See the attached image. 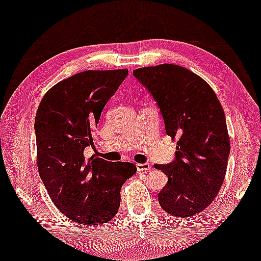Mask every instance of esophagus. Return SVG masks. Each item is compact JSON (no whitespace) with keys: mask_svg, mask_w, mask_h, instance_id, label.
I'll use <instances>...</instances> for the list:
<instances>
[{"mask_svg":"<svg viewBox=\"0 0 261 261\" xmlns=\"http://www.w3.org/2000/svg\"><path fill=\"white\" fill-rule=\"evenodd\" d=\"M136 167H137V171H139V172H143V171H148V170H150V164L149 163H138V164H136Z\"/></svg>","mask_w":261,"mask_h":261,"instance_id":"esophagus-1","label":"esophagus"}]
</instances>
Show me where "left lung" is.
I'll use <instances>...</instances> for the list:
<instances>
[{"label": "left lung", "mask_w": 261, "mask_h": 261, "mask_svg": "<svg viewBox=\"0 0 261 261\" xmlns=\"http://www.w3.org/2000/svg\"><path fill=\"white\" fill-rule=\"evenodd\" d=\"M134 75L158 102L167 135L177 139L174 161L154 165L168 177L160 205L173 217L195 216L211 204L225 179L230 141L224 110L210 85L181 66H149Z\"/></svg>", "instance_id": "obj_1"}]
</instances>
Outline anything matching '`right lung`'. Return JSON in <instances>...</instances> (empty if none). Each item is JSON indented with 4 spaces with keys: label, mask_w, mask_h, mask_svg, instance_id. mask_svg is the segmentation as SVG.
Segmentation results:
<instances>
[{
    "label": "right lung",
    "mask_w": 261,
    "mask_h": 261,
    "mask_svg": "<svg viewBox=\"0 0 261 261\" xmlns=\"http://www.w3.org/2000/svg\"><path fill=\"white\" fill-rule=\"evenodd\" d=\"M127 69L87 70L54 85L35 117L37 168L52 202L70 220L101 225L116 216L134 163L85 159L103 107Z\"/></svg>",
    "instance_id": "1"
}]
</instances>
